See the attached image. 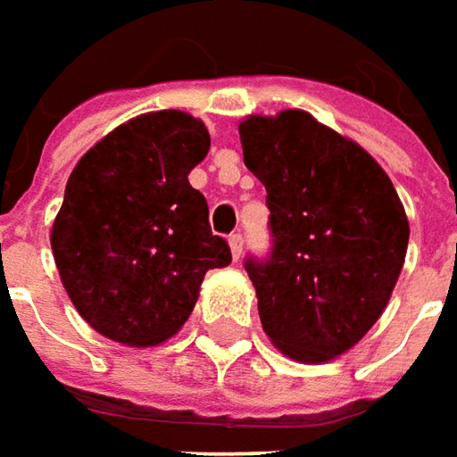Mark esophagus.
<instances>
[{
  "label": "esophagus",
  "mask_w": 457,
  "mask_h": 457,
  "mask_svg": "<svg viewBox=\"0 0 457 457\" xmlns=\"http://www.w3.org/2000/svg\"><path fill=\"white\" fill-rule=\"evenodd\" d=\"M228 246H231V256L238 262V259H241V253H244V236L241 234L228 236Z\"/></svg>",
  "instance_id": "34e87169"
}]
</instances>
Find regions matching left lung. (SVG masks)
Returning <instances> with one entry per match:
<instances>
[{
    "instance_id": "obj_1",
    "label": "left lung",
    "mask_w": 457,
    "mask_h": 457,
    "mask_svg": "<svg viewBox=\"0 0 457 457\" xmlns=\"http://www.w3.org/2000/svg\"><path fill=\"white\" fill-rule=\"evenodd\" d=\"M264 183L271 251L249 256L264 332L299 362H327L385 312L405 264V208L378 161L304 110L238 125Z\"/></svg>"
}]
</instances>
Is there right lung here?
Returning <instances> with one entry per match:
<instances>
[{
  "label": "right lung",
  "mask_w": 457,
  "mask_h": 457,
  "mask_svg": "<svg viewBox=\"0 0 457 457\" xmlns=\"http://www.w3.org/2000/svg\"><path fill=\"white\" fill-rule=\"evenodd\" d=\"M206 125L180 110L128 120L70 173L52 223L67 296L95 332L158 345L191 317L208 269L231 264L188 173L206 158Z\"/></svg>",
  "instance_id": "1"
}]
</instances>
